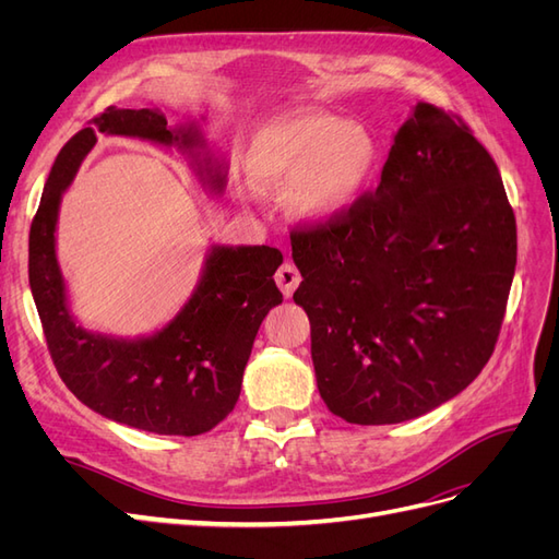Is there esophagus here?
Returning a JSON list of instances; mask_svg holds the SVG:
<instances>
[{
    "mask_svg": "<svg viewBox=\"0 0 559 559\" xmlns=\"http://www.w3.org/2000/svg\"><path fill=\"white\" fill-rule=\"evenodd\" d=\"M275 282H277V286H280V292H282L286 298H292L294 292H296L298 282H300V273H298L294 263H282L280 270L275 273Z\"/></svg>",
    "mask_w": 559,
    "mask_h": 559,
    "instance_id": "1",
    "label": "esophagus"
}]
</instances>
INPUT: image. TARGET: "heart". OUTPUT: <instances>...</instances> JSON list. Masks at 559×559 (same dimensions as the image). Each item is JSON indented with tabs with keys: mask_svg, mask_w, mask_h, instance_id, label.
Returning a JSON list of instances; mask_svg holds the SVG:
<instances>
[{
	"mask_svg": "<svg viewBox=\"0 0 559 559\" xmlns=\"http://www.w3.org/2000/svg\"><path fill=\"white\" fill-rule=\"evenodd\" d=\"M378 144L364 126L326 111H294L253 134L247 170L265 189L289 186L292 212L310 224L343 216L376 170Z\"/></svg>",
	"mask_w": 559,
	"mask_h": 559,
	"instance_id": "obj_1",
	"label": "heart"
}]
</instances>
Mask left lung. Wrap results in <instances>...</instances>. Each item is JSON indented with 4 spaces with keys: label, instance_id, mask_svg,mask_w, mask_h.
Instances as JSON below:
<instances>
[{
    "label": "left lung",
    "instance_id": "left-lung-1",
    "mask_svg": "<svg viewBox=\"0 0 559 559\" xmlns=\"http://www.w3.org/2000/svg\"><path fill=\"white\" fill-rule=\"evenodd\" d=\"M317 389L349 425L427 415L478 378L497 345L518 233L499 167L471 130L419 103L380 186L292 233Z\"/></svg>",
    "mask_w": 559,
    "mask_h": 559
}]
</instances>
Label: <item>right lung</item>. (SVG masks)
Returning a JSON list of instances; mask_svg holds the SVG:
<instances>
[{"label": "right lung", "mask_w": 559, "mask_h": 559, "mask_svg": "<svg viewBox=\"0 0 559 559\" xmlns=\"http://www.w3.org/2000/svg\"><path fill=\"white\" fill-rule=\"evenodd\" d=\"M93 123L103 134L177 148L212 193H224L228 163L214 158L200 123L170 128L158 109L114 107ZM95 128L60 148L29 228V289L48 352L70 392L103 417L160 436L205 433L238 403L253 337L282 302L273 280L282 251L212 245L191 298L163 329L138 337L86 329L70 308L56 230L62 193L97 144Z\"/></svg>", "instance_id": "add662e5"}]
</instances>
